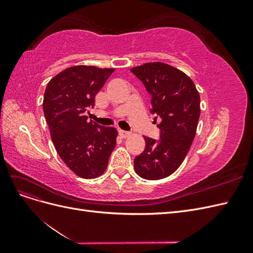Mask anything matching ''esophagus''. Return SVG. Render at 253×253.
<instances>
[{"label":"esophagus","instance_id":"34e87169","mask_svg":"<svg viewBox=\"0 0 253 253\" xmlns=\"http://www.w3.org/2000/svg\"><path fill=\"white\" fill-rule=\"evenodd\" d=\"M129 135H131V133L127 131H122V129H120L119 131V136L121 137V138H126V137H128Z\"/></svg>","mask_w":253,"mask_h":253}]
</instances>
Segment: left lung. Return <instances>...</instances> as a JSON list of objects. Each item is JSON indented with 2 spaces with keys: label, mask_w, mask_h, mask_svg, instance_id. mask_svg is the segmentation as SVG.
<instances>
[{
  "label": "left lung",
  "mask_w": 253,
  "mask_h": 253,
  "mask_svg": "<svg viewBox=\"0 0 253 253\" xmlns=\"http://www.w3.org/2000/svg\"><path fill=\"white\" fill-rule=\"evenodd\" d=\"M131 72L152 96L151 113L162 118L160 139L144 137L135 171L144 179H163L178 169L191 148L201 115L200 93L190 77L169 64L150 62Z\"/></svg>",
  "instance_id": "obj_1"
}]
</instances>
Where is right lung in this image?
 Returning <instances> with one entry per match:
<instances>
[{"label": "right lung", "instance_id": "right-lung-1", "mask_svg": "<svg viewBox=\"0 0 253 253\" xmlns=\"http://www.w3.org/2000/svg\"><path fill=\"white\" fill-rule=\"evenodd\" d=\"M114 68L77 65L56 75L47 84L43 112L59 156L82 178L103 174L116 145L117 129L88 120L85 112Z\"/></svg>", "mask_w": 253, "mask_h": 253}]
</instances>
